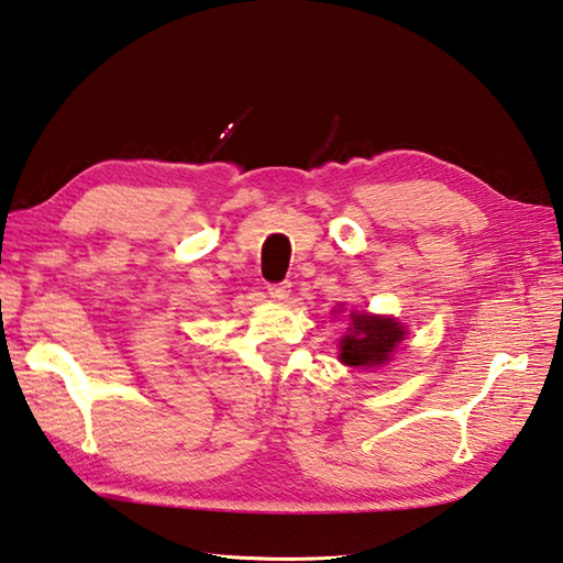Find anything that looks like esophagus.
I'll return each instance as SVG.
<instances>
[{"label": "esophagus", "instance_id": "1", "mask_svg": "<svg viewBox=\"0 0 563 563\" xmlns=\"http://www.w3.org/2000/svg\"><path fill=\"white\" fill-rule=\"evenodd\" d=\"M268 295L273 297V300H278V302L288 300L290 283H288V280H285V283H271V285H268Z\"/></svg>", "mask_w": 563, "mask_h": 563}]
</instances>
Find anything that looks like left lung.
Here are the masks:
<instances>
[{
	"label": "left lung",
	"instance_id": "left-lung-1",
	"mask_svg": "<svg viewBox=\"0 0 563 563\" xmlns=\"http://www.w3.org/2000/svg\"><path fill=\"white\" fill-rule=\"evenodd\" d=\"M351 334L341 341V361L349 366H378L400 344L402 327L388 317L354 314Z\"/></svg>",
	"mask_w": 563,
	"mask_h": 563
}]
</instances>
